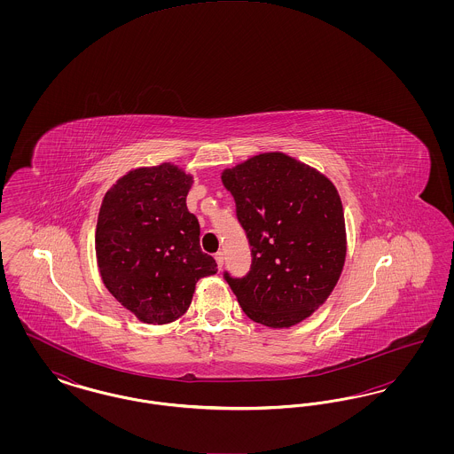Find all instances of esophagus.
<instances>
[{
    "label": "esophagus",
    "mask_w": 454,
    "mask_h": 454,
    "mask_svg": "<svg viewBox=\"0 0 454 454\" xmlns=\"http://www.w3.org/2000/svg\"><path fill=\"white\" fill-rule=\"evenodd\" d=\"M215 259H216L217 267L223 269V265H224V254H223V252H217L216 255H215Z\"/></svg>",
    "instance_id": "34e87169"
}]
</instances>
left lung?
Segmentation results:
<instances>
[{"instance_id":"obj_1","label":"left lung","mask_w":454,"mask_h":454,"mask_svg":"<svg viewBox=\"0 0 454 454\" xmlns=\"http://www.w3.org/2000/svg\"><path fill=\"white\" fill-rule=\"evenodd\" d=\"M252 247V270L224 279L245 315L270 328L311 317L339 281L346 219L335 185L286 153H260L221 173Z\"/></svg>"}]
</instances>
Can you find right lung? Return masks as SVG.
<instances>
[{"mask_svg":"<svg viewBox=\"0 0 454 454\" xmlns=\"http://www.w3.org/2000/svg\"><path fill=\"white\" fill-rule=\"evenodd\" d=\"M192 184V175L161 163L130 170L104 195L95 231L98 270L139 322H175L189 309L197 281L217 272L187 209Z\"/></svg>","mask_w":454,"mask_h":454,"instance_id":"1","label":"right lung"}]
</instances>
